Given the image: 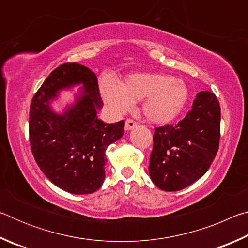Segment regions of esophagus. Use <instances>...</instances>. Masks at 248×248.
<instances>
[{
    "label": "esophagus",
    "instance_id": "obj_1",
    "mask_svg": "<svg viewBox=\"0 0 248 248\" xmlns=\"http://www.w3.org/2000/svg\"><path fill=\"white\" fill-rule=\"evenodd\" d=\"M137 125H138V124L134 120L127 119V120H125V124H124V129L125 130H131L133 128H136Z\"/></svg>",
    "mask_w": 248,
    "mask_h": 248
}]
</instances>
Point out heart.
<instances>
[{
	"instance_id": "b5f03b06",
	"label": "heart",
	"mask_w": 248,
	"mask_h": 248,
	"mask_svg": "<svg viewBox=\"0 0 248 248\" xmlns=\"http://www.w3.org/2000/svg\"><path fill=\"white\" fill-rule=\"evenodd\" d=\"M99 89L105 103L119 115L131 110L134 102L142 100V114L156 124H169L177 118L189 98L186 84L164 73L132 74L121 84L104 78Z\"/></svg>"
}]
</instances>
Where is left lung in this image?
<instances>
[{
    "mask_svg": "<svg viewBox=\"0 0 248 248\" xmlns=\"http://www.w3.org/2000/svg\"><path fill=\"white\" fill-rule=\"evenodd\" d=\"M220 121L217 96L202 91L177 124L155 128L149 173L159 189L182 190L207 173L219 150Z\"/></svg>",
    "mask_w": 248,
    "mask_h": 248,
    "instance_id": "8db88e82",
    "label": "left lung"
}]
</instances>
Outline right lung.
Instances as JSON below:
<instances>
[{
  "label": "right lung",
  "instance_id": "right-lung-1",
  "mask_svg": "<svg viewBox=\"0 0 248 248\" xmlns=\"http://www.w3.org/2000/svg\"><path fill=\"white\" fill-rule=\"evenodd\" d=\"M82 84L76 103L57 114L49 102L59 90ZM97 77L78 63L58 66L32 97L29 110V141L37 164L57 187L71 194L98 190L105 179L106 149L124 134V120L105 124Z\"/></svg>",
  "mask_w": 248,
  "mask_h": 248
}]
</instances>
